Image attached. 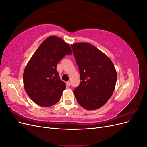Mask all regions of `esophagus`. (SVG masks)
I'll return each mask as SVG.
<instances>
[{"label": "esophagus", "instance_id": "1", "mask_svg": "<svg viewBox=\"0 0 147 147\" xmlns=\"http://www.w3.org/2000/svg\"><path fill=\"white\" fill-rule=\"evenodd\" d=\"M70 82H67L66 83V84H67V86H70Z\"/></svg>", "mask_w": 147, "mask_h": 147}]
</instances>
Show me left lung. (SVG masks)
I'll list each match as a JSON object with an SVG mask.
<instances>
[{
    "mask_svg": "<svg viewBox=\"0 0 147 147\" xmlns=\"http://www.w3.org/2000/svg\"><path fill=\"white\" fill-rule=\"evenodd\" d=\"M81 82L74 91L78 103L88 110L103 106L113 94L117 73L112 61L88 43L71 45Z\"/></svg>",
    "mask_w": 147,
    "mask_h": 147,
    "instance_id": "1",
    "label": "left lung"
}]
</instances>
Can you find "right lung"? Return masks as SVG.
Masks as SVG:
<instances>
[{
    "instance_id": "add662e5",
    "label": "right lung",
    "mask_w": 147,
    "mask_h": 147,
    "mask_svg": "<svg viewBox=\"0 0 147 147\" xmlns=\"http://www.w3.org/2000/svg\"><path fill=\"white\" fill-rule=\"evenodd\" d=\"M72 53L69 44L56 36L47 38L34 53L24 69L23 83L35 104L47 107L59 101L65 83L61 80L57 64Z\"/></svg>"
}]
</instances>
